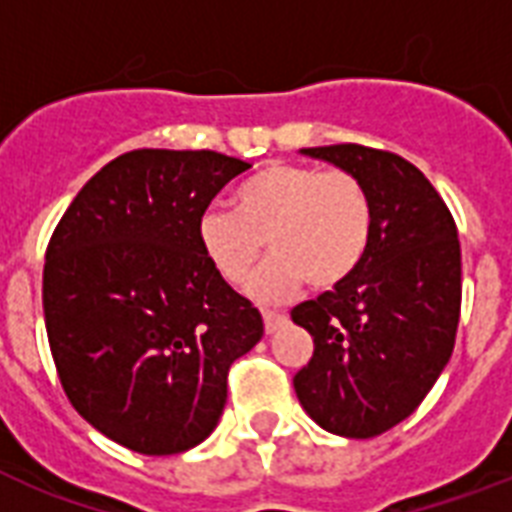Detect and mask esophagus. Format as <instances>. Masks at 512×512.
I'll use <instances>...</instances> for the list:
<instances>
[{
    "label": "esophagus",
    "mask_w": 512,
    "mask_h": 512,
    "mask_svg": "<svg viewBox=\"0 0 512 512\" xmlns=\"http://www.w3.org/2000/svg\"><path fill=\"white\" fill-rule=\"evenodd\" d=\"M263 324H265V332L273 335V332H279V329L287 324V316L279 311H263Z\"/></svg>",
    "instance_id": "esophagus-1"
}]
</instances>
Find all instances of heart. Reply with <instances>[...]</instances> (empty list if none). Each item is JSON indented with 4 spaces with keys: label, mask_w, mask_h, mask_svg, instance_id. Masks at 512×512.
Wrapping results in <instances>:
<instances>
[{
    "label": "heart",
    "mask_w": 512,
    "mask_h": 512,
    "mask_svg": "<svg viewBox=\"0 0 512 512\" xmlns=\"http://www.w3.org/2000/svg\"><path fill=\"white\" fill-rule=\"evenodd\" d=\"M374 233V201L348 170L273 162L233 191V212L209 207L196 223L199 247L217 276L241 287L265 247L271 260L249 292L276 303L305 281L337 289L361 268Z\"/></svg>",
    "instance_id": "b5f03b06"
}]
</instances>
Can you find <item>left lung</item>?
Instances as JSON below:
<instances>
[{"mask_svg":"<svg viewBox=\"0 0 512 512\" xmlns=\"http://www.w3.org/2000/svg\"><path fill=\"white\" fill-rule=\"evenodd\" d=\"M303 154L364 180L374 233L345 284L292 311L313 337L295 393L329 433L380 436L422 404L452 358L462 305L457 223L428 177L398 154L358 143Z\"/></svg>","mask_w":512,"mask_h":512,"instance_id":"1","label":"left lung"}]
</instances>
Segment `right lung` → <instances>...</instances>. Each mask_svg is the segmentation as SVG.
<instances>
[{"mask_svg": "<svg viewBox=\"0 0 512 512\" xmlns=\"http://www.w3.org/2000/svg\"><path fill=\"white\" fill-rule=\"evenodd\" d=\"M249 164L217 151L116 156L52 231L42 305L68 401L92 428L148 457L215 430L228 369L263 316L199 247L196 223Z\"/></svg>", "mask_w": 512, "mask_h": 512, "instance_id": "1", "label": "right lung"}]
</instances>
